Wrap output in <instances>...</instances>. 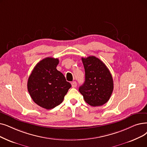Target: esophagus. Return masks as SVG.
<instances>
[{
  "label": "esophagus",
  "instance_id": "obj_1",
  "mask_svg": "<svg viewBox=\"0 0 147 147\" xmlns=\"http://www.w3.org/2000/svg\"><path fill=\"white\" fill-rule=\"evenodd\" d=\"M71 84V86L73 88H76V86H77V83H76V82H75V81L72 82Z\"/></svg>",
  "mask_w": 147,
  "mask_h": 147
}]
</instances>
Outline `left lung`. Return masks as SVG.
I'll use <instances>...</instances> for the list:
<instances>
[{"label": "left lung", "instance_id": "left-lung-1", "mask_svg": "<svg viewBox=\"0 0 147 147\" xmlns=\"http://www.w3.org/2000/svg\"><path fill=\"white\" fill-rule=\"evenodd\" d=\"M85 80L79 91L85 101L92 106L103 105L109 100L113 89L112 74L100 59L91 56L82 58Z\"/></svg>", "mask_w": 147, "mask_h": 147}]
</instances>
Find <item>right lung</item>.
<instances>
[{"mask_svg": "<svg viewBox=\"0 0 147 147\" xmlns=\"http://www.w3.org/2000/svg\"><path fill=\"white\" fill-rule=\"evenodd\" d=\"M59 59L46 58L38 62L29 76L28 90L36 104L46 109L60 105L71 85L57 70Z\"/></svg>", "mask_w": 147, "mask_h": 147, "instance_id": "add662e5", "label": "right lung"}]
</instances>
